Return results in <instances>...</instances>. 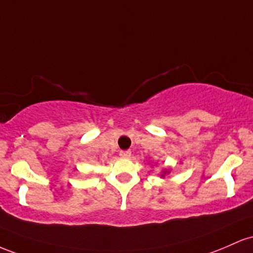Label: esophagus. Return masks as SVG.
Masks as SVG:
<instances>
[{
	"label": "esophagus",
	"instance_id": "1",
	"mask_svg": "<svg viewBox=\"0 0 253 253\" xmlns=\"http://www.w3.org/2000/svg\"><path fill=\"white\" fill-rule=\"evenodd\" d=\"M119 155H121L122 158H130L131 152H130V150H121V152H119Z\"/></svg>",
	"mask_w": 253,
	"mask_h": 253
}]
</instances>
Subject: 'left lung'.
I'll use <instances>...</instances> for the list:
<instances>
[{
    "label": "left lung",
    "mask_w": 253,
    "mask_h": 253,
    "mask_svg": "<svg viewBox=\"0 0 253 253\" xmlns=\"http://www.w3.org/2000/svg\"><path fill=\"white\" fill-rule=\"evenodd\" d=\"M167 171H164V174H165V173H166ZM161 177H164V175H161Z\"/></svg>",
    "instance_id": "1"
}]
</instances>
